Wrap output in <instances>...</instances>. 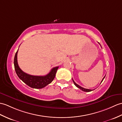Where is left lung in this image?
Segmentation results:
<instances>
[{"instance_id": "8db88e82", "label": "left lung", "mask_w": 122, "mask_h": 122, "mask_svg": "<svg viewBox=\"0 0 122 122\" xmlns=\"http://www.w3.org/2000/svg\"><path fill=\"white\" fill-rule=\"evenodd\" d=\"M105 76H104V77L103 78L102 80L101 81V83H102V81H103V79L104 78V77H105ZM72 80H73V83H74V84L75 85L76 87H77V88H80V89H81V90H83V91H84V92H91V91H92V90H92V89H86V88H83V87H82L80 86V85H77V84H76V83H75V82L74 81V80H73V79H72Z\"/></svg>"}]
</instances>
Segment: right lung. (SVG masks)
Segmentation results:
<instances>
[{"mask_svg":"<svg viewBox=\"0 0 122 122\" xmlns=\"http://www.w3.org/2000/svg\"><path fill=\"white\" fill-rule=\"evenodd\" d=\"M18 50L15 53L14 59V66L17 75L27 85L33 88L41 89L51 83L55 77L59 66L53 67L48 74L45 76H34L24 72L19 67L17 60Z\"/></svg>","mask_w":122,"mask_h":122,"instance_id":"1","label":"right lung"}]
</instances>
